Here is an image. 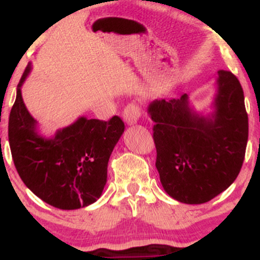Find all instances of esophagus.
<instances>
[{"instance_id": "obj_1", "label": "esophagus", "mask_w": 260, "mask_h": 260, "mask_svg": "<svg viewBox=\"0 0 260 260\" xmlns=\"http://www.w3.org/2000/svg\"><path fill=\"white\" fill-rule=\"evenodd\" d=\"M140 115H142V110H140L138 104L136 103H129L123 110V120L127 124L137 123Z\"/></svg>"}]
</instances>
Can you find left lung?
<instances>
[{"mask_svg": "<svg viewBox=\"0 0 260 260\" xmlns=\"http://www.w3.org/2000/svg\"><path fill=\"white\" fill-rule=\"evenodd\" d=\"M215 111L193 112L188 95L155 100L148 112L160 182L170 197L186 204L211 201L240 174L248 140V115L237 77L219 71Z\"/></svg>", "mask_w": 260, "mask_h": 260, "instance_id": "obj_1", "label": "left lung"}]
</instances>
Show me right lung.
Segmentation results:
<instances>
[{"instance_id": "1", "label": "right lung", "mask_w": 260, "mask_h": 260, "mask_svg": "<svg viewBox=\"0 0 260 260\" xmlns=\"http://www.w3.org/2000/svg\"><path fill=\"white\" fill-rule=\"evenodd\" d=\"M10 113L8 140L18 174L35 196L62 210H74L100 198L107 180V164L124 131L118 116L109 121L80 117L53 138L41 137L37 121L23 103L20 86Z\"/></svg>"}]
</instances>
